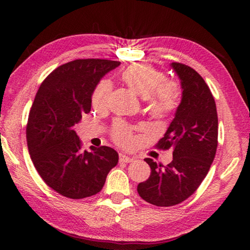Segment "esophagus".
Listing matches in <instances>:
<instances>
[{
	"label": "esophagus",
	"mask_w": 250,
	"mask_h": 250,
	"mask_svg": "<svg viewBox=\"0 0 250 250\" xmlns=\"http://www.w3.org/2000/svg\"><path fill=\"white\" fill-rule=\"evenodd\" d=\"M119 161L122 163H130V162H132V161H134V159L130 158V156L125 155L124 153H120L119 154Z\"/></svg>",
	"instance_id": "esophagus-1"
}]
</instances>
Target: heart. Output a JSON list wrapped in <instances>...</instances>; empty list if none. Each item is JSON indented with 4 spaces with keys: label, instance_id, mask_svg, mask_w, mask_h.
<instances>
[{
    "label": "heart",
    "instance_id": "1",
    "mask_svg": "<svg viewBox=\"0 0 250 250\" xmlns=\"http://www.w3.org/2000/svg\"><path fill=\"white\" fill-rule=\"evenodd\" d=\"M121 80L135 95L146 99L147 111L154 118H167L179 107V88L175 83L166 82V75L152 65L134 62L122 71ZM111 89V83L107 79L100 80L96 84L91 95L94 108L98 110L107 108ZM112 137L118 145L122 146H129L133 143L130 126L122 121H118L113 125Z\"/></svg>",
    "mask_w": 250,
    "mask_h": 250
}]
</instances>
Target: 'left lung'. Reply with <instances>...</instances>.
I'll use <instances>...</instances> for the list:
<instances>
[{
    "label": "left lung",
    "mask_w": 250,
    "mask_h": 250,
    "mask_svg": "<svg viewBox=\"0 0 250 250\" xmlns=\"http://www.w3.org/2000/svg\"><path fill=\"white\" fill-rule=\"evenodd\" d=\"M171 67L181 80L182 100L155 146L172 149L173 160L164 167L146 158L151 174L138 185L143 200L161 207L180 204L196 191L209 171L218 143L216 104L205 80L181 62H172Z\"/></svg>",
    "instance_id": "left-lung-1"
}]
</instances>
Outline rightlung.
<instances>
[{
	"mask_svg": "<svg viewBox=\"0 0 250 250\" xmlns=\"http://www.w3.org/2000/svg\"><path fill=\"white\" fill-rule=\"evenodd\" d=\"M120 62L76 59L53 70L34 99L26 140L33 164L50 188L73 200L99 193L119 160L109 146L83 150L74 130L91 109L96 84Z\"/></svg>",
	"mask_w": 250,
	"mask_h": 250,
	"instance_id": "1",
	"label": "right lung"
}]
</instances>
